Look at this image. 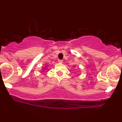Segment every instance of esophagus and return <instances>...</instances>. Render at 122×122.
<instances>
[{
    "label": "esophagus",
    "mask_w": 122,
    "mask_h": 122,
    "mask_svg": "<svg viewBox=\"0 0 122 122\" xmlns=\"http://www.w3.org/2000/svg\"><path fill=\"white\" fill-rule=\"evenodd\" d=\"M58 62H60V63H62V62H63V60H58Z\"/></svg>",
    "instance_id": "esophagus-1"
}]
</instances>
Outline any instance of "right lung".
I'll return each mask as SVG.
<instances>
[{
    "mask_svg": "<svg viewBox=\"0 0 122 122\" xmlns=\"http://www.w3.org/2000/svg\"><path fill=\"white\" fill-rule=\"evenodd\" d=\"M46 69H47V66H45V67H43L42 68V70H46Z\"/></svg>",
    "mask_w": 122,
    "mask_h": 122,
    "instance_id": "obj_1",
    "label": "right lung"
}]
</instances>
